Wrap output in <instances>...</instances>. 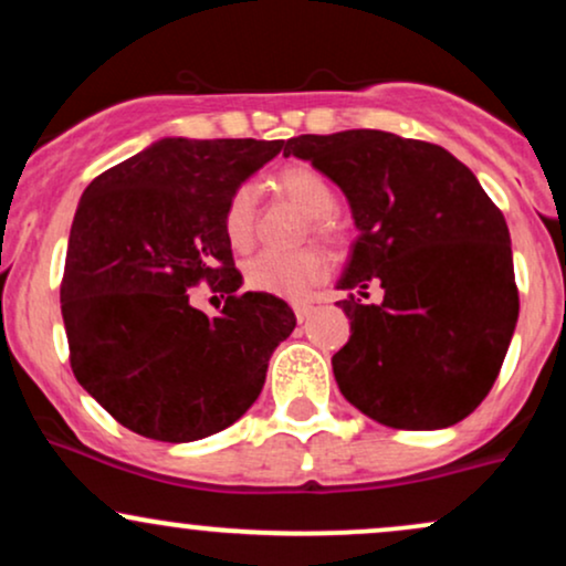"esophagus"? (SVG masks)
<instances>
[{
    "label": "esophagus",
    "instance_id": "1",
    "mask_svg": "<svg viewBox=\"0 0 566 566\" xmlns=\"http://www.w3.org/2000/svg\"><path fill=\"white\" fill-rule=\"evenodd\" d=\"M292 311H295L297 322H305L311 316V311H314V305H311L308 301H297V303H292Z\"/></svg>",
    "mask_w": 566,
    "mask_h": 566
}]
</instances>
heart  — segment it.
Wrapping results in <instances>:
<instances>
[{"label": "heart", "instance_id": "obj_1", "mask_svg": "<svg viewBox=\"0 0 566 566\" xmlns=\"http://www.w3.org/2000/svg\"><path fill=\"white\" fill-rule=\"evenodd\" d=\"M274 184L279 191L297 205L311 218V229L319 237H333L335 223V191L314 167L290 165L276 172ZM258 218V188L242 184L226 201L223 231L233 250H247L255 239ZM327 255L319 247H303L295 252H261L244 265L247 287L276 297H301L327 274Z\"/></svg>", "mask_w": 566, "mask_h": 566}]
</instances>
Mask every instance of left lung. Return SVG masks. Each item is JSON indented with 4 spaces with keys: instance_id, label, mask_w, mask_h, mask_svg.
<instances>
[{
    "instance_id": "8db88e82",
    "label": "left lung",
    "mask_w": 566,
    "mask_h": 566,
    "mask_svg": "<svg viewBox=\"0 0 566 566\" xmlns=\"http://www.w3.org/2000/svg\"><path fill=\"white\" fill-rule=\"evenodd\" d=\"M346 193L356 237L337 290L348 343L337 388L382 426L460 423L490 394L518 319L511 233L469 167L447 148L382 129L290 138ZM369 283L384 290L365 304Z\"/></svg>"
}]
</instances>
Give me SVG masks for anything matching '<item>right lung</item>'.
Listing matches in <instances>:
<instances>
[{"mask_svg":"<svg viewBox=\"0 0 566 566\" xmlns=\"http://www.w3.org/2000/svg\"><path fill=\"white\" fill-rule=\"evenodd\" d=\"M282 146L161 138L84 188L61 284L71 369L129 431L197 441L261 396L295 314L276 295H237L223 210ZM199 281L230 295L212 321L187 303Z\"/></svg>","mask_w":566,"mask_h":566,"instance_id":"right-lung-1","label":"right lung"}]
</instances>
